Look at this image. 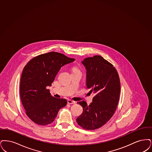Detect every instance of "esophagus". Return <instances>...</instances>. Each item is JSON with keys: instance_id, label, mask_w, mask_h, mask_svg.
Segmentation results:
<instances>
[{"instance_id": "1", "label": "esophagus", "mask_w": 152, "mask_h": 152, "mask_svg": "<svg viewBox=\"0 0 152 152\" xmlns=\"http://www.w3.org/2000/svg\"><path fill=\"white\" fill-rule=\"evenodd\" d=\"M75 103L76 102L75 101H73V100H72L70 99L67 100V103L69 104H75Z\"/></svg>"}]
</instances>
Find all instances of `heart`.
<instances>
[{
	"label": "heart",
	"instance_id": "heart-1",
	"mask_svg": "<svg viewBox=\"0 0 152 152\" xmlns=\"http://www.w3.org/2000/svg\"><path fill=\"white\" fill-rule=\"evenodd\" d=\"M75 71H78V70L77 69H74V72H75Z\"/></svg>",
	"mask_w": 152,
	"mask_h": 152
}]
</instances>
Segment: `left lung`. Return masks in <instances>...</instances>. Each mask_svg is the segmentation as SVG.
Returning <instances> with one entry per match:
<instances>
[{
    "label": "left lung",
    "instance_id": "left-lung-1",
    "mask_svg": "<svg viewBox=\"0 0 152 152\" xmlns=\"http://www.w3.org/2000/svg\"><path fill=\"white\" fill-rule=\"evenodd\" d=\"M82 64L86 70V86L94 96L89 105L85 101L78 102L83 111L76 120L83 129L94 130L104 125L115 112L120 82L116 69L100 56L85 58Z\"/></svg>",
    "mask_w": 152,
    "mask_h": 152
}]
</instances>
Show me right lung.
<instances>
[{"instance_id": "add662e5", "label": "right lung", "mask_w": 152, "mask_h": 152, "mask_svg": "<svg viewBox=\"0 0 152 152\" xmlns=\"http://www.w3.org/2000/svg\"><path fill=\"white\" fill-rule=\"evenodd\" d=\"M75 59L52 52L36 56L24 67L20 79V98L26 113L41 126L52 123L59 110L67 104L65 99L54 98L47 86L52 83L62 66Z\"/></svg>"}]
</instances>
